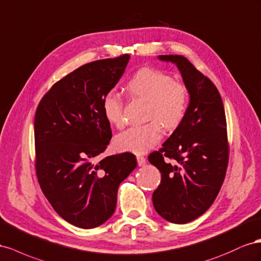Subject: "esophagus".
Returning <instances> with one entry per match:
<instances>
[{
  "label": "esophagus",
  "instance_id": "1",
  "mask_svg": "<svg viewBox=\"0 0 261 261\" xmlns=\"http://www.w3.org/2000/svg\"><path fill=\"white\" fill-rule=\"evenodd\" d=\"M137 162H138L139 166H143V165H145L146 159L143 158V156H137Z\"/></svg>",
  "mask_w": 261,
  "mask_h": 261
}]
</instances>
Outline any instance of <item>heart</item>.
Listing matches in <instances>:
<instances>
[{"mask_svg": "<svg viewBox=\"0 0 261 261\" xmlns=\"http://www.w3.org/2000/svg\"><path fill=\"white\" fill-rule=\"evenodd\" d=\"M126 91L132 97L146 100L145 119L150 121L119 133L115 145L120 151L143 154L160 142L163 126L172 130L180 124L188 109V88L166 73L143 68L133 74L126 83ZM101 109L109 123L117 128L123 125L120 96L113 92L106 94L101 100Z\"/></svg>", "mask_w": 261, "mask_h": 261, "instance_id": "1", "label": "heart"}]
</instances>
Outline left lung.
Segmentation results:
<instances>
[{
    "label": "left lung",
    "mask_w": 261,
    "mask_h": 261,
    "mask_svg": "<svg viewBox=\"0 0 261 261\" xmlns=\"http://www.w3.org/2000/svg\"><path fill=\"white\" fill-rule=\"evenodd\" d=\"M177 65L188 88L189 105L160 151L148 161L162 174L152 196L163 219L185 224L202 215L214 202L224 181L228 163L225 111L212 82L182 56H159Z\"/></svg>",
    "instance_id": "8db88e82"
}]
</instances>
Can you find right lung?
Returning a JSON list of instances; mask_svg holds the SVG:
<instances>
[{
  "mask_svg": "<svg viewBox=\"0 0 261 261\" xmlns=\"http://www.w3.org/2000/svg\"><path fill=\"white\" fill-rule=\"evenodd\" d=\"M130 56L80 66L52 86L35 115L36 173L62 219L94 228L114 214L119 185L137 167L136 156L96 158L113 137L101 100L124 73Z\"/></svg>",
  "mask_w": 261,
  "mask_h": 261,
  "instance_id": "1",
  "label": "right lung"
}]
</instances>
